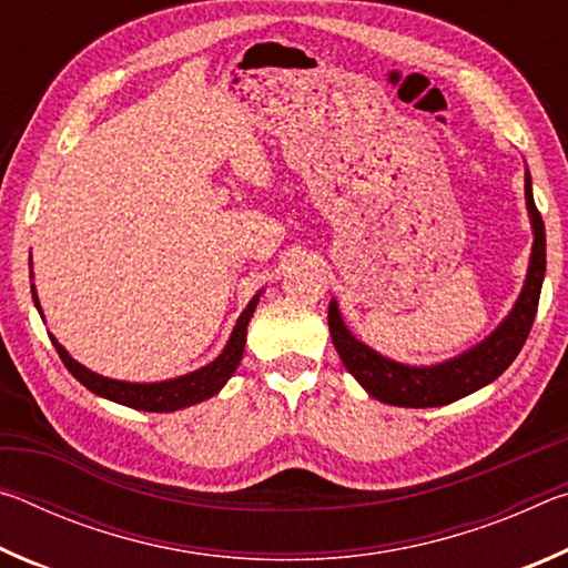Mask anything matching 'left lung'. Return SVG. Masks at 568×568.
I'll return each instance as SVG.
<instances>
[{
    "label": "left lung",
    "mask_w": 568,
    "mask_h": 568,
    "mask_svg": "<svg viewBox=\"0 0 568 568\" xmlns=\"http://www.w3.org/2000/svg\"><path fill=\"white\" fill-rule=\"evenodd\" d=\"M526 192V210L531 217L534 245L531 257H528V271L521 293L508 311L506 318L486 335L484 341L476 343L474 348L454 355V358L440 361L434 365H408L388 358L373 351L371 345L355 338L348 331L343 315L338 311L335 297L328 305V325L335 351L348 368L351 376L361 383L365 393L388 406L400 408H436L454 403L470 393L494 383L501 373L514 363L518 351L524 348L531 331L538 295H541V283L546 275V233L544 220L538 215L531 190V172L526 170L524 178Z\"/></svg>",
    "instance_id": "left-lung-1"
}]
</instances>
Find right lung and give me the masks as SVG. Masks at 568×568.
Segmentation results:
<instances>
[{
	"label": "right lung",
	"instance_id": "1",
	"mask_svg": "<svg viewBox=\"0 0 568 568\" xmlns=\"http://www.w3.org/2000/svg\"><path fill=\"white\" fill-rule=\"evenodd\" d=\"M30 267H32V257H30ZM30 277H34L32 271H30ZM261 295H263V291H257L253 295V301L245 305V311L240 313V318L235 323L233 333H230L223 353H220L215 361H210L207 365H203V368L185 373V376L158 381V383H132V381H118V378L100 376V373H94L90 368H84L82 363H77L52 333H50V341L54 345V351L60 353V358L67 365V371H70L84 388L92 390L94 396L114 400V403H120V406H128L134 410L172 413V410L195 406V403L213 398L215 393L223 390L225 383L233 378V373L237 371L240 361H243L247 323H250V318H253L255 305H257V301H261ZM32 301H34L37 311H40V315H42L40 297H37L34 283H32Z\"/></svg>",
	"mask_w": 568,
	"mask_h": 568
}]
</instances>
